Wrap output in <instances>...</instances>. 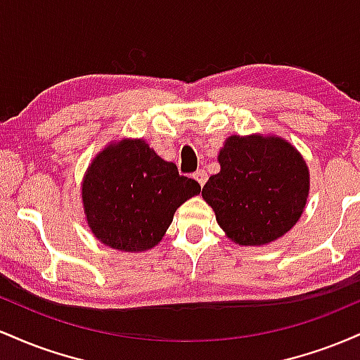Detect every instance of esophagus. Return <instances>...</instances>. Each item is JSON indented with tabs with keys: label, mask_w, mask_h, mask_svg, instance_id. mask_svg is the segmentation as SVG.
<instances>
[{
	"label": "esophagus",
	"mask_w": 360,
	"mask_h": 360,
	"mask_svg": "<svg viewBox=\"0 0 360 360\" xmlns=\"http://www.w3.org/2000/svg\"><path fill=\"white\" fill-rule=\"evenodd\" d=\"M193 177H194V179L198 181V183H200L201 188H203L206 181H208V174H206V171H203V169H200V171H196V172H194Z\"/></svg>",
	"instance_id": "esophagus-1"
}]
</instances>
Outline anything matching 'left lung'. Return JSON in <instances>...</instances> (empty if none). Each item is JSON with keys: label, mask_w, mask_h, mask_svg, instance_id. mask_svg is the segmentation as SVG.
<instances>
[{"label": "left lung", "mask_w": 360, "mask_h": 360, "mask_svg": "<svg viewBox=\"0 0 360 360\" xmlns=\"http://www.w3.org/2000/svg\"><path fill=\"white\" fill-rule=\"evenodd\" d=\"M220 172L203 186L218 225L240 245H264L291 230L307 205L303 157L278 137L233 135L218 155Z\"/></svg>", "instance_id": "8db88e82"}]
</instances>
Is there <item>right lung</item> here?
<instances>
[{
  "label": "right lung",
  "instance_id": "1",
  "mask_svg": "<svg viewBox=\"0 0 360 360\" xmlns=\"http://www.w3.org/2000/svg\"><path fill=\"white\" fill-rule=\"evenodd\" d=\"M201 191L191 177L179 176L143 140L122 142L93 160L82 203L98 240L113 249L142 252L157 245L176 210Z\"/></svg>",
  "mask_w": 360,
  "mask_h": 360
}]
</instances>
